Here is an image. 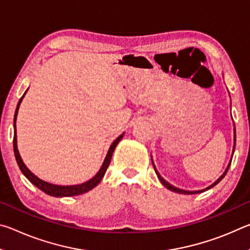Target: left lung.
<instances>
[{
	"label": "left lung",
	"instance_id": "obj_1",
	"mask_svg": "<svg viewBox=\"0 0 250 250\" xmlns=\"http://www.w3.org/2000/svg\"><path fill=\"white\" fill-rule=\"evenodd\" d=\"M235 146H236V129L234 128V146H232V153H231V158H230V161H229V163H228V166H227V167H226L225 172H224L223 174H222L221 176H219L218 179H217L216 181H215L213 184L209 185L208 188H203V189H200V191H185V189H182V188H175V186H173L172 184L168 183V182H167L166 180L163 179L162 176L160 175V173H159V172H158V170H156V168H155V166H154V163H153V160H152V156H151V160H152V164H153V167H154V170H155V173H156V175H158V177H159L160 182H161V183H162L164 186H166V188H167V189H170V191H173V192H175V193H180V194H198V193L205 192V191H207V189H209V188H214L215 185L218 184L219 182H221V181L224 179V176L226 175V173H227V171H228V168H229V167H230L231 159H232V155H234V151H235Z\"/></svg>",
	"mask_w": 250,
	"mask_h": 250
}]
</instances>
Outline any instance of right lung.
<instances>
[{
    "instance_id": "right-lung-1",
    "label": "right lung",
    "mask_w": 250,
    "mask_h": 250,
    "mask_svg": "<svg viewBox=\"0 0 250 250\" xmlns=\"http://www.w3.org/2000/svg\"><path fill=\"white\" fill-rule=\"evenodd\" d=\"M26 91H25V94H26ZM25 94L23 95L22 98L20 99L19 104H18V107H16V110H15V115H14V131H15V133H14L13 146H14L15 159H16V162H18V164H19L20 170L22 171L23 174L26 176V179L29 182H31L32 184H34L37 188H40L41 191H43L44 193L48 194V195H50V196L66 197V196L80 195V194L86 193L88 191H90V189H92L94 188H96V186L100 183V181L103 180L104 173H105V171H107V168H108L109 164H110V161H111L113 151H115L117 145L119 143V141L121 140L122 137H124L125 133H122L121 135H119V137H118L116 140L111 143V146H110V147H109L108 153H107V155H105L104 161L103 166H101V167H100V170L89 181L84 182V183H82V184H77V185H56V184L48 183V182H45L43 180H41L40 177H37L35 174H34V173H32L31 171L28 170V167L24 164L23 160L20 155V152L18 150V137H16V118H18L20 104H21V103H22Z\"/></svg>"
}]
</instances>
